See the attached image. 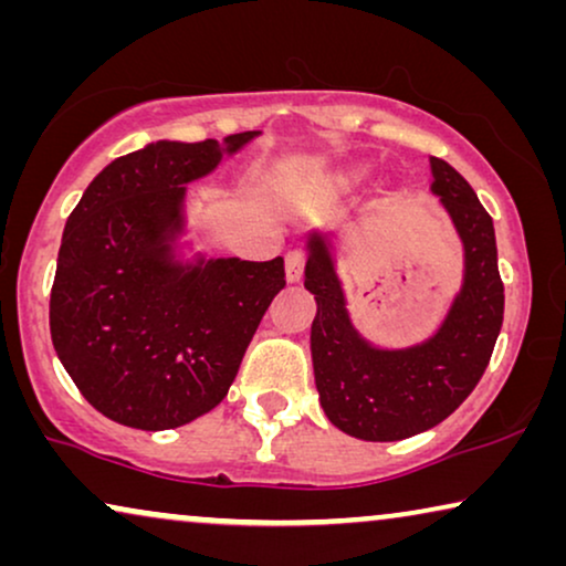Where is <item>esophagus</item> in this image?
Instances as JSON below:
<instances>
[{
    "instance_id": "34e87169",
    "label": "esophagus",
    "mask_w": 566,
    "mask_h": 566,
    "mask_svg": "<svg viewBox=\"0 0 566 566\" xmlns=\"http://www.w3.org/2000/svg\"><path fill=\"white\" fill-rule=\"evenodd\" d=\"M306 268V252L304 250H291L285 254V277L289 283H298Z\"/></svg>"
}]
</instances>
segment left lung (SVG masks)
Masks as SVG:
<instances>
[{
	"mask_svg": "<svg viewBox=\"0 0 566 566\" xmlns=\"http://www.w3.org/2000/svg\"><path fill=\"white\" fill-rule=\"evenodd\" d=\"M432 192L459 229L467 273L443 327L407 350H378L353 329L335 265L322 237H312L304 285L316 298L312 360L329 422L374 443L405 440L443 422L474 391L490 366L505 314L492 216L471 185L430 157Z\"/></svg>",
	"mask_w": 566,
	"mask_h": 566,
	"instance_id": "8db88e82",
	"label": "left lung"
}]
</instances>
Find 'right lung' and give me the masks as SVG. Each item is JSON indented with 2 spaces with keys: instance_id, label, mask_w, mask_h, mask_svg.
Masks as SVG:
<instances>
[{
  "instance_id": "right-lung-1",
  "label": "right lung",
  "mask_w": 566,
  "mask_h": 566,
  "mask_svg": "<svg viewBox=\"0 0 566 566\" xmlns=\"http://www.w3.org/2000/svg\"><path fill=\"white\" fill-rule=\"evenodd\" d=\"M254 136L157 142L118 157L66 219L51 339L82 397L113 422L172 430L211 412L285 285L283 258L180 265L169 244L185 182Z\"/></svg>"
}]
</instances>
